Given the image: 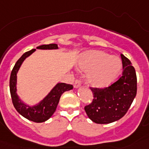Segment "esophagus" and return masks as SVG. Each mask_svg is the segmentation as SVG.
Returning <instances> with one entry per match:
<instances>
[{"label":"esophagus","instance_id":"obj_1","mask_svg":"<svg viewBox=\"0 0 149 149\" xmlns=\"http://www.w3.org/2000/svg\"><path fill=\"white\" fill-rule=\"evenodd\" d=\"M81 81H80L79 79H76L75 81H74V88L79 87V86H81Z\"/></svg>","mask_w":149,"mask_h":149}]
</instances>
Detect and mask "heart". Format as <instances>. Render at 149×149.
<instances>
[{
	"instance_id": "1",
	"label": "heart",
	"mask_w": 149,
	"mask_h": 149,
	"mask_svg": "<svg viewBox=\"0 0 149 149\" xmlns=\"http://www.w3.org/2000/svg\"><path fill=\"white\" fill-rule=\"evenodd\" d=\"M79 68L88 72L87 81L95 87L108 86L122 70V61L116 56L101 51H91L84 54L78 63Z\"/></svg>"
}]
</instances>
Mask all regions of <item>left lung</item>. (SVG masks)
<instances>
[{
  "instance_id": "left-lung-1",
  "label": "left lung",
  "mask_w": 149,
  "mask_h": 149,
  "mask_svg": "<svg viewBox=\"0 0 149 149\" xmlns=\"http://www.w3.org/2000/svg\"><path fill=\"white\" fill-rule=\"evenodd\" d=\"M123 72L119 79L108 87H90L93 101L84 110L88 117L97 124H108L125 115L136 95L137 81L131 62L121 54Z\"/></svg>"
}]
</instances>
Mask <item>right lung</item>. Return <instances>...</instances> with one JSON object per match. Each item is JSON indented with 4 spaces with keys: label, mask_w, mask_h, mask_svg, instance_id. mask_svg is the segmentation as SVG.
I'll return each instance as SVG.
<instances>
[{
    "label": "right lung",
    "mask_w": 149,
    "mask_h": 149,
    "mask_svg": "<svg viewBox=\"0 0 149 149\" xmlns=\"http://www.w3.org/2000/svg\"><path fill=\"white\" fill-rule=\"evenodd\" d=\"M38 49H57V45L49 44L42 45L37 47ZM36 49H32L24 54L13 67L10 78V90L13 104L15 110L24 118L34 122H43L48 120L53 115L56 109V107L60 101V96L65 91L73 89L72 84H67L65 83L57 84L51 93L41 101L36 106L30 107L22 102L19 100L16 94V74L22 63L27 56L32 54Z\"/></svg>",
    "instance_id": "1"
}]
</instances>
